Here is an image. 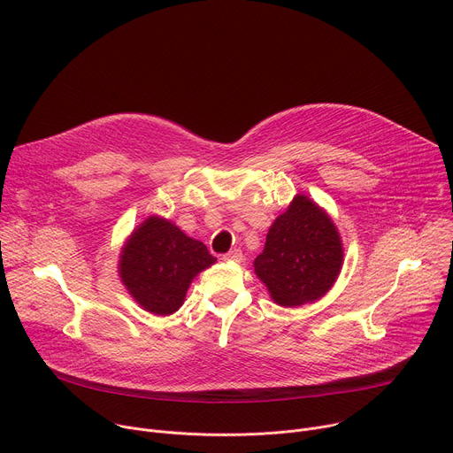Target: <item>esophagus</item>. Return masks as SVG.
Segmentation results:
<instances>
[{"instance_id":"34e87169","label":"esophagus","mask_w":453,"mask_h":453,"mask_svg":"<svg viewBox=\"0 0 453 453\" xmlns=\"http://www.w3.org/2000/svg\"><path fill=\"white\" fill-rule=\"evenodd\" d=\"M243 260L242 251L240 250H233L227 255H224V262H231V264H240Z\"/></svg>"}]
</instances>
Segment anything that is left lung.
Here are the masks:
<instances>
[{"mask_svg":"<svg viewBox=\"0 0 453 453\" xmlns=\"http://www.w3.org/2000/svg\"><path fill=\"white\" fill-rule=\"evenodd\" d=\"M255 274L281 307L323 298L340 276L343 243L336 224L307 195H296L269 227Z\"/></svg>","mask_w":453,"mask_h":453,"instance_id":"left-lung-1","label":"left lung"}]
</instances>
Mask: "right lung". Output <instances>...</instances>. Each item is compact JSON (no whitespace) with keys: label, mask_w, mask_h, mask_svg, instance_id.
<instances>
[{"label":"right lung","mask_w":453,"mask_h":453,"mask_svg":"<svg viewBox=\"0 0 453 453\" xmlns=\"http://www.w3.org/2000/svg\"><path fill=\"white\" fill-rule=\"evenodd\" d=\"M217 262L208 248L168 219L148 217L127 238L119 255V276L144 311L177 312L193 278Z\"/></svg>","instance_id":"obj_1"}]
</instances>
